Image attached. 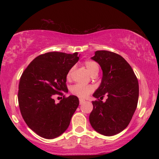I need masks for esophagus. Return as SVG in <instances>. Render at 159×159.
Segmentation results:
<instances>
[{"label":"esophagus","mask_w":159,"mask_h":159,"mask_svg":"<svg viewBox=\"0 0 159 159\" xmlns=\"http://www.w3.org/2000/svg\"><path fill=\"white\" fill-rule=\"evenodd\" d=\"M79 102H80V104H82L83 103H84V102H85V99H79Z\"/></svg>","instance_id":"1"}]
</instances>
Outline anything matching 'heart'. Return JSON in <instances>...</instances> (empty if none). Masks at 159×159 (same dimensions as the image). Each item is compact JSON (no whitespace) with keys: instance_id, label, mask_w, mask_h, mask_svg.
<instances>
[{"instance_id":"heart-1","label":"heart","mask_w":159,"mask_h":159,"mask_svg":"<svg viewBox=\"0 0 159 159\" xmlns=\"http://www.w3.org/2000/svg\"><path fill=\"white\" fill-rule=\"evenodd\" d=\"M84 66L89 72L91 76L98 75L99 73V65L98 64L93 60H86L84 61ZM74 68H71L69 70L67 74V79H70L73 73ZM93 88L90 85H83L80 84L74 85L71 88V92L74 95H76L80 98H85L89 94L93 92Z\"/></svg>"}]
</instances>
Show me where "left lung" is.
<instances>
[{
	"instance_id": "obj_1",
	"label": "left lung",
	"mask_w": 159,
	"mask_h": 159,
	"mask_svg": "<svg viewBox=\"0 0 159 159\" xmlns=\"http://www.w3.org/2000/svg\"><path fill=\"white\" fill-rule=\"evenodd\" d=\"M91 59L101 66L102 79L93 95L98 100L92 102L90 125L99 134L115 135L126 128L135 111L139 98L138 80L130 64L116 53L98 50ZM104 95L107 99L102 102Z\"/></svg>"
}]
</instances>
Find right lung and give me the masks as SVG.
Returning a JSON list of instances; mask_svg holds the SVG:
<instances>
[{"mask_svg": "<svg viewBox=\"0 0 159 159\" xmlns=\"http://www.w3.org/2000/svg\"><path fill=\"white\" fill-rule=\"evenodd\" d=\"M78 52H50L38 56L20 78L18 102L21 114L29 128L38 135L54 139L68 128L79 105L75 95L56 104L53 97L68 93L66 82L70 69L79 60Z\"/></svg>", "mask_w": 159, "mask_h": 159, "instance_id": "add662e5", "label": "right lung"}]
</instances>
